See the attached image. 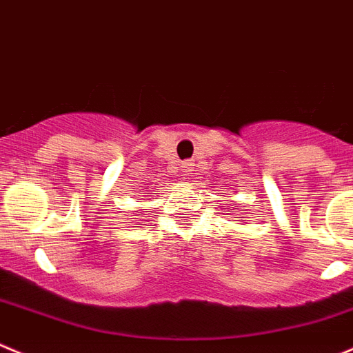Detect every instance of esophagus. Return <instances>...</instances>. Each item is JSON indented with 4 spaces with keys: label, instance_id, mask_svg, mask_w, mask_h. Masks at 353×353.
<instances>
[{
    "label": "esophagus",
    "instance_id": "34e87169",
    "mask_svg": "<svg viewBox=\"0 0 353 353\" xmlns=\"http://www.w3.org/2000/svg\"><path fill=\"white\" fill-rule=\"evenodd\" d=\"M194 171V163H190V161H185V163H182V174L183 176H190Z\"/></svg>",
    "mask_w": 353,
    "mask_h": 353
}]
</instances>
